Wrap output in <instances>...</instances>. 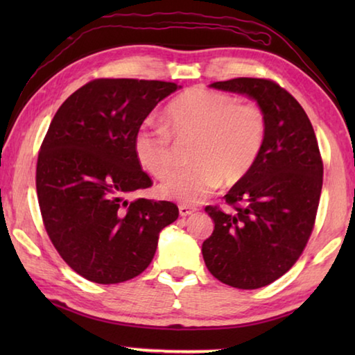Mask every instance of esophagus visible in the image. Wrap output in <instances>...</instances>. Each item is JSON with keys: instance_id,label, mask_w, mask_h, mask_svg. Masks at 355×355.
<instances>
[{"instance_id": "1", "label": "esophagus", "mask_w": 355, "mask_h": 355, "mask_svg": "<svg viewBox=\"0 0 355 355\" xmlns=\"http://www.w3.org/2000/svg\"><path fill=\"white\" fill-rule=\"evenodd\" d=\"M178 211H180V216H189L196 211V208L189 207V205H180Z\"/></svg>"}]
</instances>
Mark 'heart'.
Wrapping results in <instances>:
<instances>
[{"label": "heart", "mask_w": 355, "mask_h": 355, "mask_svg": "<svg viewBox=\"0 0 355 355\" xmlns=\"http://www.w3.org/2000/svg\"><path fill=\"white\" fill-rule=\"evenodd\" d=\"M268 135L266 114L255 103H239L232 95L191 87L167 106L164 128L142 125L133 148L137 163L150 175L164 177L175 163L173 141H192L189 166L171 172L159 194L194 205L219 188L249 175L263 152Z\"/></svg>", "instance_id": "obj_1"}]
</instances>
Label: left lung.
<instances>
[{"label": "left lung", "instance_id": "left-lung-1", "mask_svg": "<svg viewBox=\"0 0 355 355\" xmlns=\"http://www.w3.org/2000/svg\"><path fill=\"white\" fill-rule=\"evenodd\" d=\"M211 87L249 95L266 114L268 135L252 172L208 205L214 220L202 244L216 279L239 290L266 286L290 271L313 232L322 158L310 119L293 95L266 78H233Z\"/></svg>", "mask_w": 355, "mask_h": 355}]
</instances>
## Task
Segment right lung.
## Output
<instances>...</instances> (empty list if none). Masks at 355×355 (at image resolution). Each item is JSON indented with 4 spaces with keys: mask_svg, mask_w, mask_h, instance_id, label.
<instances>
[{
    "mask_svg": "<svg viewBox=\"0 0 355 355\" xmlns=\"http://www.w3.org/2000/svg\"><path fill=\"white\" fill-rule=\"evenodd\" d=\"M177 89L167 81L97 78L51 120L35 169L40 214L58 254L84 279L111 285L139 275L153 260L159 232L178 218L172 202L125 199L153 184L133 139Z\"/></svg>",
    "mask_w": 355,
    "mask_h": 355,
    "instance_id": "1",
    "label": "right lung"
}]
</instances>
